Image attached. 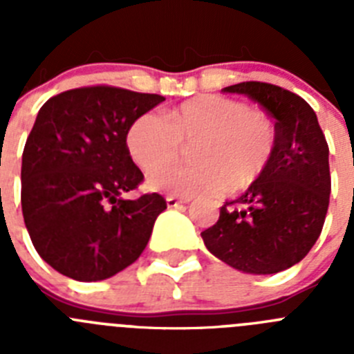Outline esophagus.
<instances>
[{
	"mask_svg": "<svg viewBox=\"0 0 354 354\" xmlns=\"http://www.w3.org/2000/svg\"><path fill=\"white\" fill-rule=\"evenodd\" d=\"M186 202H189V198H179V196H175V195H168L167 196L168 207H177V205L186 204Z\"/></svg>",
	"mask_w": 354,
	"mask_h": 354,
	"instance_id": "obj_1",
	"label": "esophagus"
}]
</instances>
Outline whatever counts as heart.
Instances as JSON below:
<instances>
[{"label": "heart", "mask_w": 354, "mask_h": 354, "mask_svg": "<svg viewBox=\"0 0 354 354\" xmlns=\"http://www.w3.org/2000/svg\"><path fill=\"white\" fill-rule=\"evenodd\" d=\"M194 147L195 167L167 165L183 141ZM131 158L150 171L149 186L179 196L220 195L252 186L270 167L277 150V127L264 111L225 95H198L170 109L167 118L143 113L126 134Z\"/></svg>", "instance_id": "1"}]
</instances>
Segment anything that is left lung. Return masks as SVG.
Returning a JSON list of instances; mask_svg holds the SVG:
<instances>
[{"mask_svg":"<svg viewBox=\"0 0 354 354\" xmlns=\"http://www.w3.org/2000/svg\"><path fill=\"white\" fill-rule=\"evenodd\" d=\"M245 93L274 118L277 150L270 167L202 232L209 252L234 270L273 274L298 264L315 245L330 204L331 177L324 133L310 104L261 81L223 88Z\"/></svg>","mask_w":354,"mask_h":354,"instance_id":"left-lung-1","label":"left lung"}]
</instances>
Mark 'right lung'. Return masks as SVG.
I'll list each match as a JSON object with an SVG mask.
<instances>
[{
    "label": "right lung",
    "mask_w": 354,
    "mask_h": 354,
    "mask_svg": "<svg viewBox=\"0 0 354 354\" xmlns=\"http://www.w3.org/2000/svg\"><path fill=\"white\" fill-rule=\"evenodd\" d=\"M165 101L97 84L62 92L40 108L21 167V205L37 253L53 270L97 282L142 255L167 200L147 193L126 200L143 183L126 134Z\"/></svg>",
    "instance_id": "add662e5"
}]
</instances>
